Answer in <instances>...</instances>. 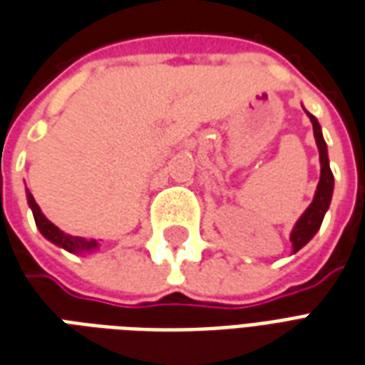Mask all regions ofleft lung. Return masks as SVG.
I'll return each mask as SVG.
<instances>
[{"mask_svg": "<svg viewBox=\"0 0 365 365\" xmlns=\"http://www.w3.org/2000/svg\"><path fill=\"white\" fill-rule=\"evenodd\" d=\"M306 114L309 115V121L313 125V135H315V143H317V148H319V162H321V175L319 183H317V190H315V195H313L312 205L304 210V215L298 218V222L294 224L292 232H290V242H292L294 253L299 251L304 245L312 240L317 230L321 228V222L325 218V212L329 210V205H331V197H333L334 190V178L333 172H331V166H329V155H327V143L323 139V133H321V125L315 115H312L306 110Z\"/></svg>", "mask_w": 365, "mask_h": 365, "instance_id": "obj_1", "label": "left lung"}]
</instances>
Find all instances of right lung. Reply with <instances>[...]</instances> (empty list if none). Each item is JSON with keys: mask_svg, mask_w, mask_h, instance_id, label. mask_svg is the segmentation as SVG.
<instances>
[{"mask_svg": "<svg viewBox=\"0 0 365 365\" xmlns=\"http://www.w3.org/2000/svg\"><path fill=\"white\" fill-rule=\"evenodd\" d=\"M26 201H29V207L32 210V217H34V222L38 226L40 234L52 242L53 245L58 247H63L69 253H93V251L98 250V242L96 240H86V237L79 236H69L63 230H59L56 224H52L48 218L44 217V212L40 210L38 203L34 201V197L29 190H26Z\"/></svg>", "mask_w": 365, "mask_h": 365, "instance_id": "right-lung-1", "label": "right lung"}]
</instances>
